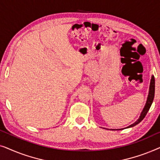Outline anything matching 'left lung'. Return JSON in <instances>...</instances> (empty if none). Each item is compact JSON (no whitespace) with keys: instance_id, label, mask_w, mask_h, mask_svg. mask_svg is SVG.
Wrapping results in <instances>:
<instances>
[{"instance_id":"left-lung-1","label":"left lung","mask_w":160,"mask_h":160,"mask_svg":"<svg viewBox=\"0 0 160 160\" xmlns=\"http://www.w3.org/2000/svg\"><path fill=\"white\" fill-rule=\"evenodd\" d=\"M154 91H155V79H154V76H152V79H151V83H150V87H149V92H148V98H147V101H146V103L145 105V107H144L143 110L142 111V112L141 113V116H140L139 119L137 120L135 123H133L132 124H131L128 127V128H131V127H133L135 125H136L138 123H140L142 120L144 119V117H146V113L149 110L151 106H152L153 100H154ZM121 130V129H120Z\"/></svg>"}]
</instances>
